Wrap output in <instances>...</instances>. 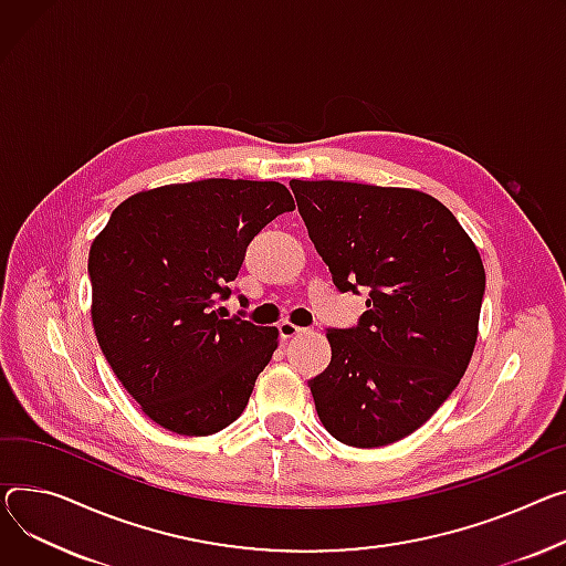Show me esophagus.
I'll return each mask as SVG.
<instances>
[{"mask_svg":"<svg viewBox=\"0 0 566 566\" xmlns=\"http://www.w3.org/2000/svg\"><path fill=\"white\" fill-rule=\"evenodd\" d=\"M277 327H280L282 338H293V336L305 332V327H300V325H295V323H291V321H282Z\"/></svg>","mask_w":566,"mask_h":566,"instance_id":"obj_1","label":"esophagus"}]
</instances>
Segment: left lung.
Here are the masks:
<instances>
[{
  "label": "left lung",
  "instance_id": "obj_1",
  "mask_svg": "<svg viewBox=\"0 0 566 566\" xmlns=\"http://www.w3.org/2000/svg\"><path fill=\"white\" fill-rule=\"evenodd\" d=\"M291 191L334 284L368 289L359 325L325 334L332 361L310 382L318 419L346 446L400 441L467 373L480 252L448 207L413 188L291 179Z\"/></svg>",
  "mask_w": 566,
  "mask_h": 566
}]
</instances>
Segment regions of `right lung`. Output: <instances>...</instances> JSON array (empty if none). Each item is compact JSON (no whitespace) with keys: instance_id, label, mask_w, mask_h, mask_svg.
I'll return each mask as SVG.
<instances>
[{"instance_id":"1","label":"right lung","mask_w":566,"mask_h":566,"mask_svg":"<svg viewBox=\"0 0 566 566\" xmlns=\"http://www.w3.org/2000/svg\"><path fill=\"white\" fill-rule=\"evenodd\" d=\"M295 209L280 181L200 179L134 193L88 254L91 318L147 419L207 437L234 423L277 348V327L220 318L248 243Z\"/></svg>"}]
</instances>
